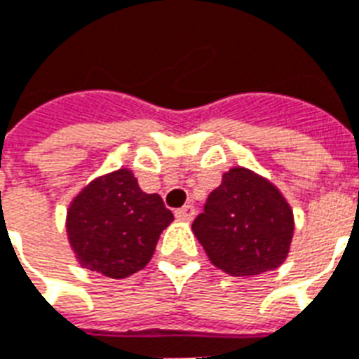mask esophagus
Wrapping results in <instances>:
<instances>
[{"instance_id": "34e87169", "label": "esophagus", "mask_w": 359, "mask_h": 359, "mask_svg": "<svg viewBox=\"0 0 359 359\" xmlns=\"http://www.w3.org/2000/svg\"><path fill=\"white\" fill-rule=\"evenodd\" d=\"M194 213H196L194 205H183L182 210L176 211V217L180 219V221H193Z\"/></svg>"}]
</instances>
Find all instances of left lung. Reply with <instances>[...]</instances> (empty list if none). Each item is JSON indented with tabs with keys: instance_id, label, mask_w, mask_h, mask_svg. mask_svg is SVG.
<instances>
[{
	"instance_id": "obj_1",
	"label": "left lung",
	"mask_w": 359,
	"mask_h": 359,
	"mask_svg": "<svg viewBox=\"0 0 359 359\" xmlns=\"http://www.w3.org/2000/svg\"><path fill=\"white\" fill-rule=\"evenodd\" d=\"M193 232L213 266L234 277H252L286 260L294 213L269 180L234 166L211 191Z\"/></svg>"
}]
</instances>
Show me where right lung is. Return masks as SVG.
I'll return each instance as SVG.
<instances>
[{"label": "right lung", "mask_w": 359, "mask_h": 359, "mask_svg": "<svg viewBox=\"0 0 359 359\" xmlns=\"http://www.w3.org/2000/svg\"><path fill=\"white\" fill-rule=\"evenodd\" d=\"M172 221L159 194L144 193L133 170L119 168L95 177L71 200L65 229L82 268L125 279L146 268Z\"/></svg>", "instance_id": "obj_1"}]
</instances>
